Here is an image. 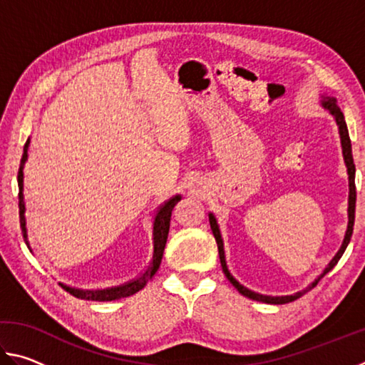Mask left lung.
Returning a JSON list of instances; mask_svg holds the SVG:
<instances>
[{
	"label": "left lung",
	"mask_w": 365,
	"mask_h": 365,
	"mask_svg": "<svg viewBox=\"0 0 365 365\" xmlns=\"http://www.w3.org/2000/svg\"><path fill=\"white\" fill-rule=\"evenodd\" d=\"M322 108L329 110V113L335 117V122L338 125V132H339V140H341V148H343V158H344V164H346V169H348V178H349V197H348V228H346V233H344V240L341 246H339V250L335 256H333L331 261L329 262V265L324 269L322 274H320L316 280H314L311 285H309L306 289H302V292H298L294 294H288V296H265V294H259L256 292H251L243 285H240V283L233 279V275L230 274V270L227 267V262H225V252H224V242H222V235L219 230V225H217V220L212 214H209V224H211V230L214 233V238L215 242H217V248H219V257H220V265H222V270H224V274L228 280H230L232 285L238 289L240 293L246 298L250 299H255L259 302H267V304H287V302H292L294 299L301 298L302 294L307 293L309 289H312L314 287L317 285L319 280L322 279L325 274H329V272L335 267L338 264L339 259H341L344 250L348 248V243L351 240V235H353V227H354V212H356V183H354V175H356V168H354V160H353V150H351V140H349V133H348V127H346V120H344V115L341 113V109H339L338 103H336V98L333 96H324L322 98Z\"/></svg>",
	"instance_id": "8db88e82"
}]
</instances>
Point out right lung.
<instances>
[{"label":"right lung","instance_id":"obj_1","mask_svg":"<svg viewBox=\"0 0 365 365\" xmlns=\"http://www.w3.org/2000/svg\"><path fill=\"white\" fill-rule=\"evenodd\" d=\"M29 145H30V138L27 140L26 146H24V154L21 159V168H19V174H17V183H19V217H21V228L24 233V240H26V245L29 246V237H27V227H26V202H24V165H26L27 160V153H29ZM182 200L180 195H177L174 197H170L169 201H165L163 206L158 209L156 215H154V222H153V259L148 269L141 274L137 279L132 282L123 283V285L114 287V288H106V289H78V288H72L61 283V287H64L67 292H69L72 296L80 299H88V301H114V299H120V298H127V296H132L140 289H143L146 287V283L150 282L154 274H156L160 261H163V255H164V248L165 243H168V235H169V227H170V215H172V209L175 207L178 201Z\"/></svg>","mask_w":365,"mask_h":365}]
</instances>
